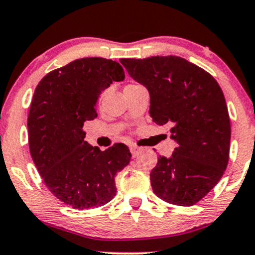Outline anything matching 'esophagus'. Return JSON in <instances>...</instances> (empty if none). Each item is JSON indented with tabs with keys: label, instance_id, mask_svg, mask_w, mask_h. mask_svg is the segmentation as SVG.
<instances>
[{
	"label": "esophagus",
	"instance_id": "1",
	"mask_svg": "<svg viewBox=\"0 0 255 255\" xmlns=\"http://www.w3.org/2000/svg\"><path fill=\"white\" fill-rule=\"evenodd\" d=\"M129 150H130V152H131V156L135 157L136 154L140 153V151H141V148L137 147V146H135V145H130Z\"/></svg>",
	"mask_w": 255,
	"mask_h": 255
}]
</instances>
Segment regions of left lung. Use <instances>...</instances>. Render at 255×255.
<instances>
[{
    "instance_id": "8db88e82",
    "label": "left lung",
    "mask_w": 255,
    "mask_h": 255,
    "mask_svg": "<svg viewBox=\"0 0 255 255\" xmlns=\"http://www.w3.org/2000/svg\"><path fill=\"white\" fill-rule=\"evenodd\" d=\"M150 93V116L169 126L176 141L171 157L158 158L150 177L154 194L192 206L223 176L229 160L230 120L223 91L212 75L178 56L121 58Z\"/></svg>"
}]
</instances>
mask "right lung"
I'll return each instance as SVG.
<instances>
[{"instance_id":"add662e5","label":"right lung","mask_w":255,"mask_h":255,"mask_svg":"<svg viewBox=\"0 0 255 255\" xmlns=\"http://www.w3.org/2000/svg\"><path fill=\"white\" fill-rule=\"evenodd\" d=\"M124 79L116 61L85 57L48 73L34 90L27 119L32 159L49 191L73 209L109 203L116 195L115 175L130 160L125 144L101 151L85 141L83 130L97 118L102 92Z\"/></svg>"}]
</instances>
